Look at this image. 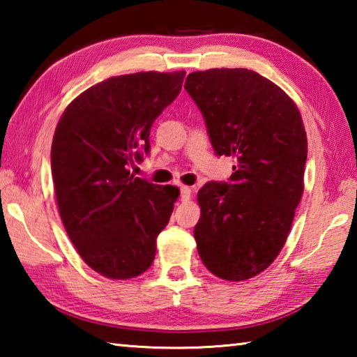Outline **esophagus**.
<instances>
[{"mask_svg":"<svg viewBox=\"0 0 357 357\" xmlns=\"http://www.w3.org/2000/svg\"><path fill=\"white\" fill-rule=\"evenodd\" d=\"M190 193H192V190H190V187H187V185H183L181 187V202H189L190 200Z\"/></svg>","mask_w":357,"mask_h":357,"instance_id":"34e87169","label":"esophagus"}]
</instances>
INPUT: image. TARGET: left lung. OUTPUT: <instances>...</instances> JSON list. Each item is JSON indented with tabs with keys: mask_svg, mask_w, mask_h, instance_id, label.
<instances>
[{
	"mask_svg": "<svg viewBox=\"0 0 357 357\" xmlns=\"http://www.w3.org/2000/svg\"><path fill=\"white\" fill-rule=\"evenodd\" d=\"M184 88L215 154L234 159L228 183L211 181L198 190V255L220 279L247 280L280 253L304 192L301 113L283 89L249 69L192 72Z\"/></svg>",
	"mask_w": 357,
	"mask_h": 357,
	"instance_id": "left-lung-1",
	"label": "left lung"
}]
</instances>
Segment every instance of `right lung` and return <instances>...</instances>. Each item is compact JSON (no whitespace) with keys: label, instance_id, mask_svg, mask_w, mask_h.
<instances>
[{"label":"right lung","instance_id":"add662e5","mask_svg":"<svg viewBox=\"0 0 357 357\" xmlns=\"http://www.w3.org/2000/svg\"><path fill=\"white\" fill-rule=\"evenodd\" d=\"M185 72L107 78L66 108L52 143V176L61 220L83 261L126 280L155 257L179 190L135 178L129 167L149 153L155 118L178 98Z\"/></svg>","mask_w":357,"mask_h":357}]
</instances>
